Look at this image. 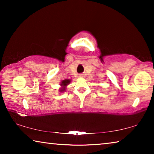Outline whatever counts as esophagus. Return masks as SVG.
<instances>
[{
	"label": "esophagus",
	"mask_w": 154,
	"mask_h": 154,
	"mask_svg": "<svg viewBox=\"0 0 154 154\" xmlns=\"http://www.w3.org/2000/svg\"><path fill=\"white\" fill-rule=\"evenodd\" d=\"M79 77H82L83 76V74H79Z\"/></svg>",
	"instance_id": "34e87169"
}]
</instances>
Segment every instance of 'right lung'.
I'll return each mask as SVG.
<instances>
[{
	"mask_svg": "<svg viewBox=\"0 0 154 154\" xmlns=\"http://www.w3.org/2000/svg\"><path fill=\"white\" fill-rule=\"evenodd\" d=\"M70 82H71V80L69 79H64L60 83V85L62 86V88L60 89V92H64L65 89H66V86L68 84H69Z\"/></svg>",
	"mask_w": 154,
	"mask_h": 154,
	"instance_id": "1",
	"label": "right lung"
}]
</instances>
